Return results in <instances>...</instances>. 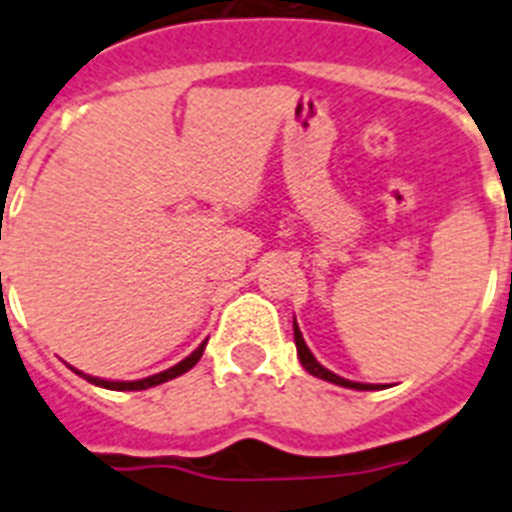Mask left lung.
<instances>
[{
  "mask_svg": "<svg viewBox=\"0 0 512 512\" xmlns=\"http://www.w3.org/2000/svg\"><path fill=\"white\" fill-rule=\"evenodd\" d=\"M294 344H297V355H299V363L305 365L307 373H313V376L323 378V381H331V384H339V386H347V389H360V392H368V389H376L373 384H357V381H347V378L336 376L331 373L328 368H323L318 360L313 357V352L307 350L305 339H302V331L297 328V321H294Z\"/></svg>",
  "mask_w": 512,
  "mask_h": 512,
  "instance_id": "left-lung-1",
  "label": "left lung"
}]
</instances>
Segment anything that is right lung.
I'll return each instance as SVG.
<instances>
[{
	"label": "right lung",
	"mask_w": 512,
	"mask_h": 512,
	"mask_svg": "<svg viewBox=\"0 0 512 512\" xmlns=\"http://www.w3.org/2000/svg\"><path fill=\"white\" fill-rule=\"evenodd\" d=\"M205 344L202 342L197 347V350L191 352L186 360H181L178 365H173V368H168V371L162 373H155V376H147V378H139V381H105V378H94V376H86V373L76 371L78 376H83L86 381H91L94 386H102V389H112V392H141V389H149V386H157V384H165V381H170V378L181 376V373L191 371L194 365L199 363V357H202V352H205Z\"/></svg>",
	"instance_id": "add662e5"
}]
</instances>
